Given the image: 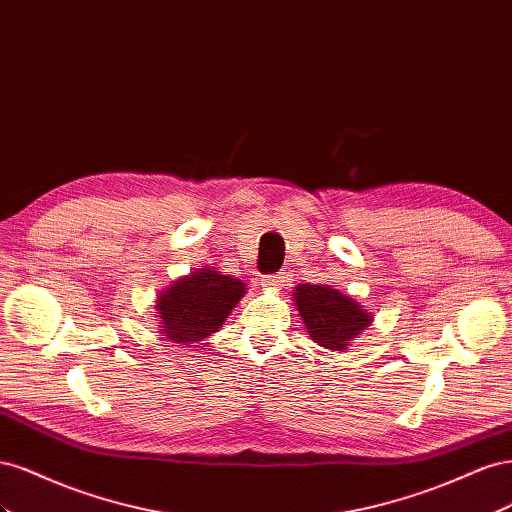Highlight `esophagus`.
<instances>
[{
    "label": "esophagus",
    "instance_id": "obj_1",
    "mask_svg": "<svg viewBox=\"0 0 512 512\" xmlns=\"http://www.w3.org/2000/svg\"><path fill=\"white\" fill-rule=\"evenodd\" d=\"M284 284V275L282 273H273V275H262L258 280V286L262 288H280Z\"/></svg>",
    "mask_w": 512,
    "mask_h": 512
}]
</instances>
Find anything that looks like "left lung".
Returning a JSON list of instances; mask_svg holds the SVG:
<instances>
[{"mask_svg": "<svg viewBox=\"0 0 512 512\" xmlns=\"http://www.w3.org/2000/svg\"><path fill=\"white\" fill-rule=\"evenodd\" d=\"M292 299L309 339L329 350L344 352L374 320L359 301L324 284H299L292 290Z\"/></svg>", "mask_w": 512, "mask_h": 512, "instance_id": "8db88e82", "label": "left lung"}]
</instances>
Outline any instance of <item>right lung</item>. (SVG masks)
<instances>
[{"label":"right lung","mask_w":512,"mask_h":512,"mask_svg":"<svg viewBox=\"0 0 512 512\" xmlns=\"http://www.w3.org/2000/svg\"><path fill=\"white\" fill-rule=\"evenodd\" d=\"M245 294V284L215 267L196 269L160 292L156 309L168 342L188 346L220 331Z\"/></svg>","instance_id":"right-lung-1"}]
</instances>
